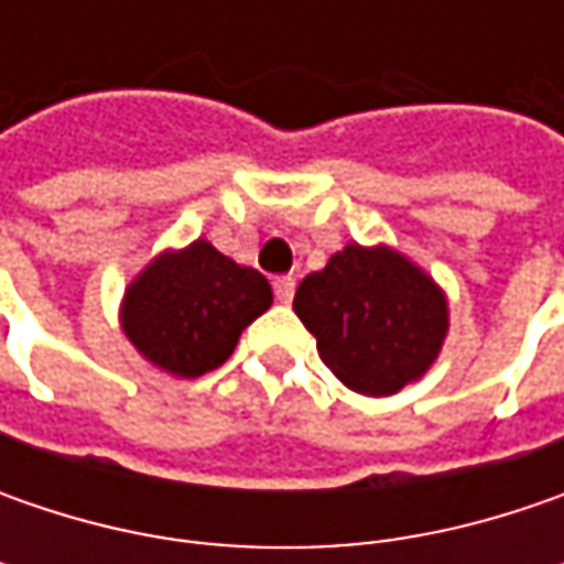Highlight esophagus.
Returning a JSON list of instances; mask_svg holds the SVG:
<instances>
[{
	"label": "esophagus",
	"instance_id": "1",
	"mask_svg": "<svg viewBox=\"0 0 564 564\" xmlns=\"http://www.w3.org/2000/svg\"><path fill=\"white\" fill-rule=\"evenodd\" d=\"M272 292H275V297H279L282 304H292V297H294V279H292V275H279V279L272 282Z\"/></svg>",
	"mask_w": 564,
	"mask_h": 564
}]
</instances>
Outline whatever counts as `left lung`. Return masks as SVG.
Wrapping results in <instances>:
<instances>
[{"label": "left lung", "instance_id": "obj_1", "mask_svg": "<svg viewBox=\"0 0 564 564\" xmlns=\"http://www.w3.org/2000/svg\"><path fill=\"white\" fill-rule=\"evenodd\" d=\"M319 360L360 395H392L426 373L448 329L436 282L389 248L348 245L294 292Z\"/></svg>", "mask_w": 564, "mask_h": 564}]
</instances>
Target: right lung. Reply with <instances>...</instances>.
Wrapping results in <instances>:
<instances>
[{"mask_svg":"<svg viewBox=\"0 0 564 564\" xmlns=\"http://www.w3.org/2000/svg\"><path fill=\"white\" fill-rule=\"evenodd\" d=\"M272 304L270 282L206 241L163 253L124 294L121 326L143 358L175 377L223 367L241 329Z\"/></svg>","mask_w":564,"mask_h":564,"instance_id":"1","label":"right lung"}]
</instances>
